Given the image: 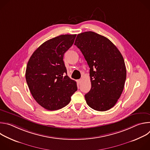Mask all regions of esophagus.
Instances as JSON below:
<instances>
[{"label":"esophagus","mask_w":150,"mask_h":150,"mask_svg":"<svg viewBox=\"0 0 150 150\" xmlns=\"http://www.w3.org/2000/svg\"><path fill=\"white\" fill-rule=\"evenodd\" d=\"M81 82H82V79H78V80H77V82H78L79 84H80V83H81Z\"/></svg>","instance_id":"obj_1"}]
</instances>
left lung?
<instances>
[{
  "label": "left lung",
  "mask_w": 150,
  "mask_h": 150,
  "mask_svg": "<svg viewBox=\"0 0 150 150\" xmlns=\"http://www.w3.org/2000/svg\"><path fill=\"white\" fill-rule=\"evenodd\" d=\"M74 45L90 68L91 88L85 95L87 104L97 111L110 109L120 98L126 78L122 54L108 38L93 31L78 34Z\"/></svg>",
  "instance_id": "1"
}]
</instances>
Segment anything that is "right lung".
I'll list each match as a JSON object with an SVG mask.
<instances>
[{
    "instance_id": "1",
    "label": "right lung",
    "mask_w": 150,
    "mask_h": 150,
    "mask_svg": "<svg viewBox=\"0 0 150 150\" xmlns=\"http://www.w3.org/2000/svg\"><path fill=\"white\" fill-rule=\"evenodd\" d=\"M76 34L60 35L38 47L30 58L25 78L35 100L45 109L66 106L77 90L76 82L67 75L63 55L74 44Z\"/></svg>"
}]
</instances>
